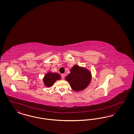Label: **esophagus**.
I'll return each instance as SVG.
<instances>
[{
	"instance_id": "obj_1",
	"label": "esophagus",
	"mask_w": 134,
	"mask_h": 134,
	"mask_svg": "<svg viewBox=\"0 0 134 134\" xmlns=\"http://www.w3.org/2000/svg\"><path fill=\"white\" fill-rule=\"evenodd\" d=\"M61 77H62V79H64V78L65 77V74H62L61 75Z\"/></svg>"
}]
</instances>
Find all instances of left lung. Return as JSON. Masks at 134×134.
<instances>
[{
  "label": "left lung",
  "instance_id": "obj_1",
  "mask_svg": "<svg viewBox=\"0 0 134 134\" xmlns=\"http://www.w3.org/2000/svg\"><path fill=\"white\" fill-rule=\"evenodd\" d=\"M91 73L88 70L78 65H74L70 71V73L66 77L73 90L78 91L88 86L91 81Z\"/></svg>",
  "mask_w": 134,
  "mask_h": 134
}]
</instances>
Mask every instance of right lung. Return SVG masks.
Here are the masks:
<instances>
[{
	"instance_id": "obj_1",
	"label": "right lung",
	"mask_w": 134,
	"mask_h": 134,
	"mask_svg": "<svg viewBox=\"0 0 134 134\" xmlns=\"http://www.w3.org/2000/svg\"><path fill=\"white\" fill-rule=\"evenodd\" d=\"M60 79V76L59 74L56 73H50L45 75L44 78V83L45 85L47 87H50L53 85V84L56 82L58 80Z\"/></svg>"
}]
</instances>
